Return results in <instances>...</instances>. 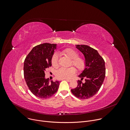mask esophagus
I'll use <instances>...</instances> for the list:
<instances>
[{"mask_svg":"<svg viewBox=\"0 0 130 130\" xmlns=\"http://www.w3.org/2000/svg\"><path fill=\"white\" fill-rule=\"evenodd\" d=\"M68 82H71L72 81V80H70V79H66Z\"/></svg>","mask_w":130,"mask_h":130,"instance_id":"obj_1","label":"esophagus"}]
</instances>
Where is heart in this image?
<instances>
[{"label": "heart", "mask_w": 130, "mask_h": 130, "mask_svg": "<svg viewBox=\"0 0 130 130\" xmlns=\"http://www.w3.org/2000/svg\"><path fill=\"white\" fill-rule=\"evenodd\" d=\"M61 53L72 59L71 65L75 66L76 69L81 71L85 69L86 61L85 59L81 56H78V53L74 49L68 48L61 51ZM51 64L54 68L58 66V56L57 54H54L51 58ZM76 73V69L74 67L69 68H61L59 69L56 73V77L59 79H68L72 77Z\"/></svg>", "instance_id": "heart-1"}]
</instances>
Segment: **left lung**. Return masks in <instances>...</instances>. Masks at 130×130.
Instances as JSON below:
<instances>
[{"mask_svg": "<svg viewBox=\"0 0 130 130\" xmlns=\"http://www.w3.org/2000/svg\"><path fill=\"white\" fill-rule=\"evenodd\" d=\"M76 47L84 55L86 66L78 76L81 80H78L77 86L71 92L77 98L85 100L93 96L100 89L105 77V61L97 50L88 46L77 45ZM84 77L86 82L83 84L81 80Z\"/></svg>", "mask_w": 130, "mask_h": 130, "instance_id": "1", "label": "left lung"}]
</instances>
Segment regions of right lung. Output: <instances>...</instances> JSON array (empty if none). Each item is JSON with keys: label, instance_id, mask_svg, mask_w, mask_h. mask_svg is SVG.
I'll return each instance as SVG.
<instances>
[{"label": "right lung", "instance_id": "obj_1", "mask_svg": "<svg viewBox=\"0 0 130 130\" xmlns=\"http://www.w3.org/2000/svg\"><path fill=\"white\" fill-rule=\"evenodd\" d=\"M56 44L44 43L34 47L24 62V76L30 91L41 99H47L55 94L59 87L58 81L46 79L45 71L52 66L51 58Z\"/></svg>", "mask_w": 130, "mask_h": 130}]
</instances>
